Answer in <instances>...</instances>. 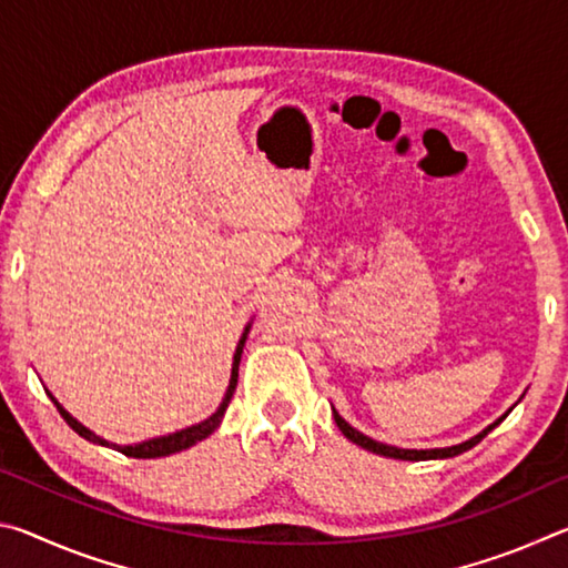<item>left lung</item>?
<instances>
[{
  "instance_id": "8db88e82",
  "label": "left lung",
  "mask_w": 568,
  "mask_h": 568,
  "mask_svg": "<svg viewBox=\"0 0 568 568\" xmlns=\"http://www.w3.org/2000/svg\"><path fill=\"white\" fill-rule=\"evenodd\" d=\"M333 418H335V423H338V428L343 430V436L348 438V440H353L355 446H361V448H365V450H373V454H378V456H388V458H400V460H428V458H454V456H458V454H464V450H468V448H474L480 438L484 436H488V430H494L498 423H501L504 418H498L496 423H491V426L488 428H484L480 430L478 436H474V438H468V440H464V444H458V446H448V448H426V450H416V448H396V446H388V444H378V440H373V438H368V436H363L361 430H355L348 420L345 418H341L338 416V410L333 408Z\"/></svg>"
}]
</instances>
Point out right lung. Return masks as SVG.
<instances>
[{"label": "right lung", "instance_id": "add662e5", "mask_svg": "<svg viewBox=\"0 0 568 568\" xmlns=\"http://www.w3.org/2000/svg\"><path fill=\"white\" fill-rule=\"evenodd\" d=\"M247 331H250V323L245 325V331H243V335H240V341H237V348H235V355H233V373H230V386H227V393H225L223 403H220V408H217V410H215L213 416H210V418L200 420V423H195V426H190V428L175 430V434H168V436H160V438L142 440V444H134V446H118V444H108V440H104V438L94 436L90 428H84L80 420L72 418L70 413H67V410L60 406V403H57V398L52 396V393H50V398L54 400L57 410L62 413V418H64L67 423H70V428L74 430V434H80L82 438L92 440V444H100V446H112V448H118L120 454L130 456V458H160V456L178 454V450H185V448H190V446H195L197 440L207 438V436L213 434V430L220 426V420H223V416H225V408H227V403H230V398H233L235 386H237V368H240V355H243V345H245V338H247Z\"/></svg>", "mask_w": 568, "mask_h": 568}]
</instances>
